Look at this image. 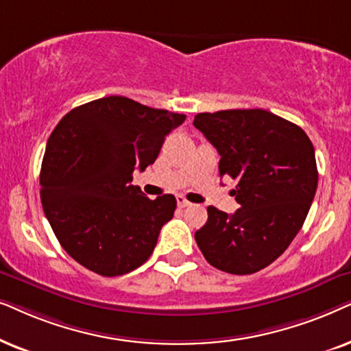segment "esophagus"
Here are the masks:
<instances>
[{"label": "esophagus", "instance_id": "1", "mask_svg": "<svg viewBox=\"0 0 351 351\" xmlns=\"http://www.w3.org/2000/svg\"><path fill=\"white\" fill-rule=\"evenodd\" d=\"M176 202H178V207H189L191 205L189 200H186L183 195H176Z\"/></svg>", "mask_w": 351, "mask_h": 351}]
</instances>
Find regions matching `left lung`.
I'll return each mask as SVG.
<instances>
[{"instance_id": "1", "label": "left lung", "mask_w": 351, "mask_h": 351, "mask_svg": "<svg viewBox=\"0 0 351 351\" xmlns=\"http://www.w3.org/2000/svg\"><path fill=\"white\" fill-rule=\"evenodd\" d=\"M219 156V175L237 180L232 215L210 205L195 231L205 260L231 274H252L284 254L305 221L317 188L315 147L300 127L263 109L194 117Z\"/></svg>"}]
</instances>
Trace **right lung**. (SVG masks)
Masks as SVG:
<instances>
[{"label":"right lung","instance_id":"add662e5","mask_svg":"<svg viewBox=\"0 0 351 351\" xmlns=\"http://www.w3.org/2000/svg\"><path fill=\"white\" fill-rule=\"evenodd\" d=\"M186 115L123 96L75 107L51 133L41 163V204L62 249L86 269L121 276L152 255L173 218L171 194L151 200L133 171L156 162Z\"/></svg>","mask_w":351,"mask_h":351}]
</instances>
